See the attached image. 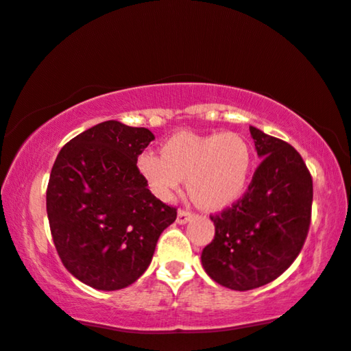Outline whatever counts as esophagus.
<instances>
[{"label":"esophagus","instance_id":"esophagus-1","mask_svg":"<svg viewBox=\"0 0 351 351\" xmlns=\"http://www.w3.org/2000/svg\"><path fill=\"white\" fill-rule=\"evenodd\" d=\"M193 217H194L193 213L184 212V210H180V212H178V218H176V221H178V224H186Z\"/></svg>","mask_w":351,"mask_h":351}]
</instances>
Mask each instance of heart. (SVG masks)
<instances>
[{
    "mask_svg": "<svg viewBox=\"0 0 351 351\" xmlns=\"http://www.w3.org/2000/svg\"><path fill=\"white\" fill-rule=\"evenodd\" d=\"M162 156L146 151L136 158V170L149 191L170 200L186 180L191 199L208 212L228 208L249 186L254 152L237 133L180 132L168 138Z\"/></svg>",
    "mask_w": 351,
    "mask_h": 351,
    "instance_id": "obj_1",
    "label": "heart"
}]
</instances>
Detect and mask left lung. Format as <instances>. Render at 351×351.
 I'll return each mask as SVG.
<instances>
[{
  "label": "left lung",
  "instance_id": "obj_1",
  "mask_svg": "<svg viewBox=\"0 0 351 351\" xmlns=\"http://www.w3.org/2000/svg\"><path fill=\"white\" fill-rule=\"evenodd\" d=\"M261 163L231 208L215 215V237L202 250L205 273L219 286L250 291L274 281L305 244L313 181L295 149L250 127Z\"/></svg>",
  "mask_w": 351,
  "mask_h": 351
}]
</instances>
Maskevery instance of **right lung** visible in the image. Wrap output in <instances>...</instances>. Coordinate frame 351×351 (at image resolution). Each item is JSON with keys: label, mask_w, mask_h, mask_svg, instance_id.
Returning a JSON list of instances; mask_svg holds the SVG:
<instances>
[{"label": "right lung", "mask_w": 351, "mask_h": 351, "mask_svg": "<svg viewBox=\"0 0 351 351\" xmlns=\"http://www.w3.org/2000/svg\"><path fill=\"white\" fill-rule=\"evenodd\" d=\"M156 138L107 120L65 144L46 191L51 234L72 276L97 291L128 287L151 265L176 208L160 202L136 170Z\"/></svg>", "instance_id": "right-lung-1"}]
</instances>
